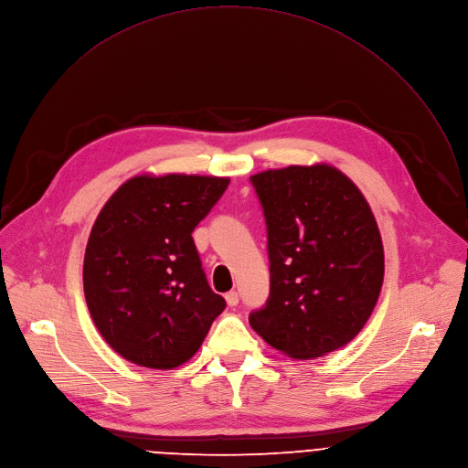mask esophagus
Segmentation results:
<instances>
[{
  "instance_id": "34e87169",
  "label": "esophagus",
  "mask_w": 468,
  "mask_h": 468,
  "mask_svg": "<svg viewBox=\"0 0 468 468\" xmlns=\"http://www.w3.org/2000/svg\"><path fill=\"white\" fill-rule=\"evenodd\" d=\"M225 301H227V304H229V306H238V303H239V295H238L236 292H229V293L225 295Z\"/></svg>"
}]
</instances>
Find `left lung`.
Here are the masks:
<instances>
[{"label":"left lung","mask_w":468,"mask_h":468,"mask_svg":"<svg viewBox=\"0 0 468 468\" xmlns=\"http://www.w3.org/2000/svg\"><path fill=\"white\" fill-rule=\"evenodd\" d=\"M267 225L271 292L252 330L295 359L350 343L384 282V245L357 186L328 164L250 176Z\"/></svg>","instance_id":"obj_1"}]
</instances>
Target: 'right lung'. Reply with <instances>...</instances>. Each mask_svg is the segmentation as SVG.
<instances>
[{
	"label": "right lung",
	"mask_w": 468,
	"mask_h": 468,
	"mask_svg": "<svg viewBox=\"0 0 468 468\" xmlns=\"http://www.w3.org/2000/svg\"><path fill=\"white\" fill-rule=\"evenodd\" d=\"M229 182L138 175L101 208L84 252V299L103 339L127 361L156 370L186 363L225 310L192 232Z\"/></svg>",
	"instance_id": "right-lung-1"
}]
</instances>
